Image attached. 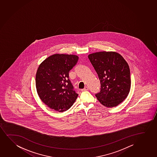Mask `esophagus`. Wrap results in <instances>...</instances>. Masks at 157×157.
<instances>
[{"label": "esophagus", "instance_id": "1", "mask_svg": "<svg viewBox=\"0 0 157 157\" xmlns=\"http://www.w3.org/2000/svg\"><path fill=\"white\" fill-rule=\"evenodd\" d=\"M87 90H88V87H85L84 88V89H82L81 90H82V92H84V91H86Z\"/></svg>", "mask_w": 157, "mask_h": 157}]
</instances>
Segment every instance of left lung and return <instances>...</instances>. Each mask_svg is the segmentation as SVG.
Returning <instances> with one entry per match:
<instances>
[{"label": "left lung", "instance_id": "1", "mask_svg": "<svg viewBox=\"0 0 157 157\" xmlns=\"http://www.w3.org/2000/svg\"><path fill=\"white\" fill-rule=\"evenodd\" d=\"M90 61L98 73L101 90L95 95L104 106H117L127 97L131 80L128 63L115 52H99L88 55Z\"/></svg>", "mask_w": 157, "mask_h": 157}]
</instances>
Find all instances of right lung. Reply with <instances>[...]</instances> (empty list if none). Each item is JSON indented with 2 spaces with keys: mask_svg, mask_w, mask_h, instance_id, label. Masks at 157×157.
<instances>
[{
  "mask_svg": "<svg viewBox=\"0 0 157 157\" xmlns=\"http://www.w3.org/2000/svg\"><path fill=\"white\" fill-rule=\"evenodd\" d=\"M78 56L55 54L41 62L36 75V86L39 98L46 105L59 112L68 110L78 94L69 79L70 70L76 64Z\"/></svg>",
  "mask_w": 157,
  "mask_h": 157,
  "instance_id": "add662e5",
  "label": "right lung"
}]
</instances>
